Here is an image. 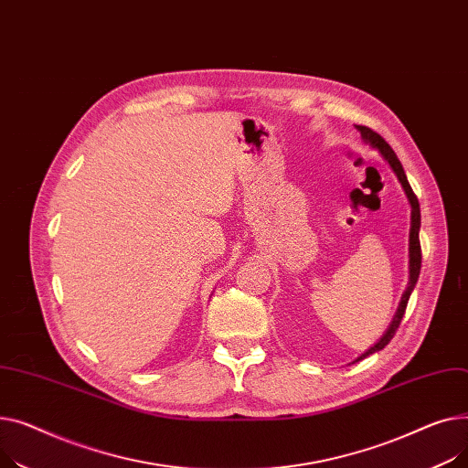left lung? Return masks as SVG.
I'll return each mask as SVG.
<instances>
[{"instance_id":"8db88e82","label":"left lung","mask_w":468,"mask_h":468,"mask_svg":"<svg viewBox=\"0 0 468 468\" xmlns=\"http://www.w3.org/2000/svg\"><path fill=\"white\" fill-rule=\"evenodd\" d=\"M355 128L361 132V137H363V140H365L368 145H372L374 149H378V151L381 153V156L389 162V166H391V170L395 172V176L399 177V181H400V185H402V188H404V192H406V197H408V202H410V206H411V229H410V282H408V287H406V291H404V294H402V298H400L399 310H397V314H395V317H393V323H391L389 328H388V333L381 336V340H379L374 347H370L367 353H363V355L359 356V359H356V361H361V359H365V356H368V355H372V353H376V351H381L383 347H386V346L393 340L395 333L399 331V324H400V321H402V317H404V312H406V306H408L410 294H411V291H414V287H416V283H418L420 270H421V245H420L421 211H420L418 197L414 195V190H411V186H410V183H408V179H406L402 164H400V160L397 158V154H395V151L391 149V145H389L386 140H383V137H381L379 133H376L374 130H370L368 126H355Z\"/></svg>"}]
</instances>
